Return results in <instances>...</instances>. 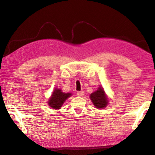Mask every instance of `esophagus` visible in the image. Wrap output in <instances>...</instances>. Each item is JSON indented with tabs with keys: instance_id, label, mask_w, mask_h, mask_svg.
I'll return each mask as SVG.
<instances>
[{
	"instance_id": "esophagus-1",
	"label": "esophagus",
	"mask_w": 155,
	"mask_h": 155,
	"mask_svg": "<svg viewBox=\"0 0 155 155\" xmlns=\"http://www.w3.org/2000/svg\"><path fill=\"white\" fill-rule=\"evenodd\" d=\"M77 94L78 96L79 97H83L84 96V92L81 91V92H77Z\"/></svg>"
}]
</instances>
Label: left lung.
<instances>
[{
  "label": "left lung",
  "instance_id": "obj_1",
  "mask_svg": "<svg viewBox=\"0 0 155 155\" xmlns=\"http://www.w3.org/2000/svg\"><path fill=\"white\" fill-rule=\"evenodd\" d=\"M90 99L97 109H104L109 104V97L101 86L98 87L96 91L91 94Z\"/></svg>",
  "mask_w": 155,
  "mask_h": 155
}]
</instances>
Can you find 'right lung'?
Segmentation results:
<instances>
[{
    "mask_svg": "<svg viewBox=\"0 0 155 155\" xmlns=\"http://www.w3.org/2000/svg\"><path fill=\"white\" fill-rule=\"evenodd\" d=\"M71 96L72 93H65L61 88H55L48 101V106L55 110L60 109L64 101Z\"/></svg>",
    "mask_w": 155,
    "mask_h": 155,
    "instance_id": "add662e5",
    "label": "right lung"
}]
</instances>
